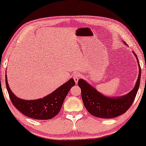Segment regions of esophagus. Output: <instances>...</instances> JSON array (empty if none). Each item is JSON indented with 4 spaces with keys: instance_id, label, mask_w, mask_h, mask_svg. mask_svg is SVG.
I'll list each match as a JSON object with an SVG mask.
<instances>
[{
    "instance_id": "34e87169",
    "label": "esophagus",
    "mask_w": 146,
    "mask_h": 146,
    "mask_svg": "<svg viewBox=\"0 0 146 146\" xmlns=\"http://www.w3.org/2000/svg\"><path fill=\"white\" fill-rule=\"evenodd\" d=\"M73 78H74V81H75V82H76V83H78V80H79L80 78V74H78V72H76V73H75V74H74Z\"/></svg>"
}]
</instances>
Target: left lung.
Instances as JSON below:
<instances>
[{"instance_id": "obj_1", "label": "left lung", "mask_w": 146, "mask_h": 146, "mask_svg": "<svg viewBox=\"0 0 146 146\" xmlns=\"http://www.w3.org/2000/svg\"><path fill=\"white\" fill-rule=\"evenodd\" d=\"M124 44L127 45L124 42ZM138 61L139 74L135 86L129 93L121 96H106L98 92L86 80L80 79L78 86L82 91L83 102L89 113L100 118H113L125 113L134 102L140 86L141 68L136 53L133 51Z\"/></svg>"}]
</instances>
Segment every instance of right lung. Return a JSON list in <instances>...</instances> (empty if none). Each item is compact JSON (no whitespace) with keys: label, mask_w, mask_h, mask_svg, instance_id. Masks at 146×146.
<instances>
[{"label":"right lung","mask_w":146,"mask_h":146,"mask_svg":"<svg viewBox=\"0 0 146 146\" xmlns=\"http://www.w3.org/2000/svg\"><path fill=\"white\" fill-rule=\"evenodd\" d=\"M6 86L11 101L19 111L29 117L38 120H46L54 117L59 113L68 91L75 86V82L73 78H71L44 97L28 100L17 97L12 93L8 84L6 74Z\"/></svg>","instance_id":"1"}]
</instances>
